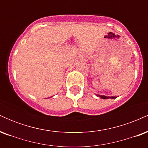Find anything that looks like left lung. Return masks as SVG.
<instances>
[{
    "label": "left lung",
    "instance_id": "left-lung-1",
    "mask_svg": "<svg viewBox=\"0 0 148 148\" xmlns=\"http://www.w3.org/2000/svg\"><path fill=\"white\" fill-rule=\"evenodd\" d=\"M96 96L97 97H99L101 98V99H115V98H117L116 97H108V96H105V95H97L96 94Z\"/></svg>",
    "mask_w": 148,
    "mask_h": 148
}]
</instances>
